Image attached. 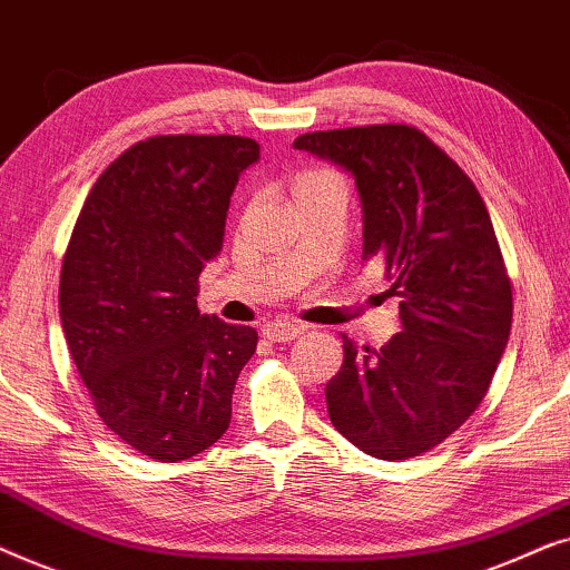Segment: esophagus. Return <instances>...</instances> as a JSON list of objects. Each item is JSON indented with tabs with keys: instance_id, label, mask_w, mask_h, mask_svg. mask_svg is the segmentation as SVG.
I'll list each match as a JSON object with an SVG mask.
<instances>
[{
	"instance_id": "esophagus-1",
	"label": "esophagus",
	"mask_w": 570,
	"mask_h": 570,
	"mask_svg": "<svg viewBox=\"0 0 570 570\" xmlns=\"http://www.w3.org/2000/svg\"><path fill=\"white\" fill-rule=\"evenodd\" d=\"M262 332H264V337L272 340V342H291L295 337H301L303 326L293 324V322H285V318H277V322L264 324Z\"/></svg>"
}]
</instances>
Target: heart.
Returning a JSON list of instances; mask_svg holds the SVG:
<instances>
[{"label": "heart", "mask_w": 570, "mask_h": 570, "mask_svg": "<svg viewBox=\"0 0 570 570\" xmlns=\"http://www.w3.org/2000/svg\"><path fill=\"white\" fill-rule=\"evenodd\" d=\"M330 176H334V174H330V170H301V174L293 178V194L308 189V186L324 181V178H330Z\"/></svg>", "instance_id": "1"}]
</instances>
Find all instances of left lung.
<instances>
[{
    "mask_svg": "<svg viewBox=\"0 0 570 570\" xmlns=\"http://www.w3.org/2000/svg\"><path fill=\"white\" fill-rule=\"evenodd\" d=\"M345 166L363 205V256L384 264L402 332L345 342L326 384L332 425L365 454L412 459L480 407L511 332L513 295L472 178L410 124H368L293 142Z\"/></svg>",
    "mask_w": 570,
    "mask_h": 570,
    "instance_id": "1",
    "label": "left lung"
}]
</instances>
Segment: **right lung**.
Listing matches in <instances>:
<instances>
[{
    "label": "right lung",
    "mask_w": 570,
    "mask_h": 570,
    "mask_svg": "<svg viewBox=\"0 0 570 570\" xmlns=\"http://www.w3.org/2000/svg\"><path fill=\"white\" fill-rule=\"evenodd\" d=\"M256 139L158 135L124 150L85 199L59 277L69 355L98 417L139 454L181 462L230 425L259 334L199 314Z\"/></svg>",
    "instance_id": "obj_1"
}]
</instances>
